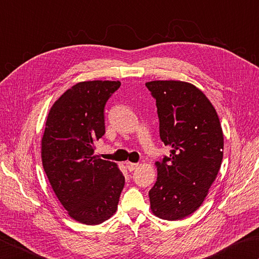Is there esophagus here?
<instances>
[{"mask_svg": "<svg viewBox=\"0 0 259 259\" xmlns=\"http://www.w3.org/2000/svg\"><path fill=\"white\" fill-rule=\"evenodd\" d=\"M126 167H128V169H129L130 171H134L135 169H137V167H138V164L130 163V161H126Z\"/></svg>", "mask_w": 259, "mask_h": 259, "instance_id": "esophagus-1", "label": "esophagus"}]
</instances>
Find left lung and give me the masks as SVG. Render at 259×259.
I'll return each mask as SVG.
<instances>
[{
    "label": "left lung",
    "mask_w": 259,
    "mask_h": 259,
    "mask_svg": "<svg viewBox=\"0 0 259 259\" xmlns=\"http://www.w3.org/2000/svg\"><path fill=\"white\" fill-rule=\"evenodd\" d=\"M146 86L156 100L160 139L170 148L156 163L150 207L160 219L181 220L199 209L215 180L224 134L213 105L194 85L153 80Z\"/></svg>",
    "instance_id": "left-lung-1"
}]
</instances>
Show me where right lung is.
<instances>
[{"label": "right lung", "instance_id": "1", "mask_svg": "<svg viewBox=\"0 0 259 259\" xmlns=\"http://www.w3.org/2000/svg\"><path fill=\"white\" fill-rule=\"evenodd\" d=\"M119 80L80 82L56 101L41 141V159L56 196L70 218L99 225L116 211L124 176L114 161L94 156L105 134L104 108Z\"/></svg>", "mask_w": 259, "mask_h": 259}]
</instances>
